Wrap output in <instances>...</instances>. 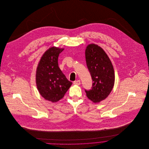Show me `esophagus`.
I'll return each instance as SVG.
<instances>
[{"label":"esophagus","mask_w":149,"mask_h":149,"mask_svg":"<svg viewBox=\"0 0 149 149\" xmlns=\"http://www.w3.org/2000/svg\"><path fill=\"white\" fill-rule=\"evenodd\" d=\"M73 84H74V85H80L81 83H80V80H77V81H74V82H73Z\"/></svg>","instance_id":"esophagus-1"}]
</instances>
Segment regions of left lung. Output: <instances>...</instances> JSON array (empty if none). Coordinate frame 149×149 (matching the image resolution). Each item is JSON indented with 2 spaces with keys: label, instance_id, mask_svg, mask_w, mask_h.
<instances>
[{
  "label": "left lung",
  "instance_id": "8db88e82",
  "mask_svg": "<svg viewBox=\"0 0 149 149\" xmlns=\"http://www.w3.org/2000/svg\"><path fill=\"white\" fill-rule=\"evenodd\" d=\"M85 60L93 82L91 89L85 90L86 95L93 103H99L106 99L113 87V65L104 50L94 43L87 46Z\"/></svg>",
  "mask_w": 149,
  "mask_h": 149
}]
</instances>
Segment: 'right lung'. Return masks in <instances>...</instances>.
<instances>
[{
    "label": "right lung",
    "mask_w": 149,
    "mask_h": 149,
    "mask_svg": "<svg viewBox=\"0 0 149 149\" xmlns=\"http://www.w3.org/2000/svg\"><path fill=\"white\" fill-rule=\"evenodd\" d=\"M64 50L52 47L43 54L37 68L36 84L43 97L53 103L61 99L72 85L60 69L59 54Z\"/></svg>",
    "instance_id": "add662e5"
}]
</instances>
